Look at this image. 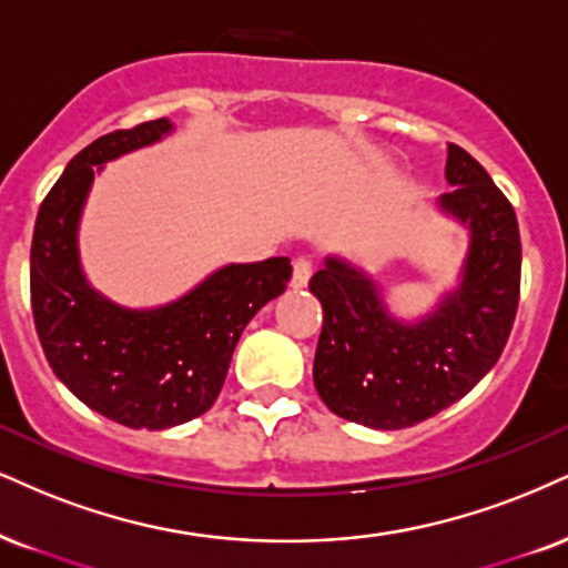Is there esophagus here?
<instances>
[{
  "label": "esophagus",
  "instance_id": "34e87169",
  "mask_svg": "<svg viewBox=\"0 0 568 568\" xmlns=\"http://www.w3.org/2000/svg\"><path fill=\"white\" fill-rule=\"evenodd\" d=\"M313 276V265L307 257H297L295 261V268H292V290H305L307 282H311Z\"/></svg>",
  "mask_w": 568,
  "mask_h": 568
}]
</instances>
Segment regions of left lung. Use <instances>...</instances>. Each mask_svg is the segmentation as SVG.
Masks as SVG:
<instances>
[{
	"label": "left lung",
	"mask_w": 568,
	"mask_h": 568,
	"mask_svg": "<svg viewBox=\"0 0 568 568\" xmlns=\"http://www.w3.org/2000/svg\"><path fill=\"white\" fill-rule=\"evenodd\" d=\"M437 210L468 231L458 286L416 321L392 316L363 265L328 255L311 292L324 307L313 382L326 408L368 429H405L466 395L500 358L519 307L516 213L477 160L447 144Z\"/></svg>",
	"instance_id": "8db88e82"
}]
</instances>
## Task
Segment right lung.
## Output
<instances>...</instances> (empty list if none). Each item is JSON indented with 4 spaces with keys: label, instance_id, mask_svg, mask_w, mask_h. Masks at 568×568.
Returning a JSON list of instances; mask_svg holds the SVG:
<instances>
[{
    "label": "right lung",
    "instance_id": "add662e5",
    "mask_svg": "<svg viewBox=\"0 0 568 568\" xmlns=\"http://www.w3.org/2000/svg\"><path fill=\"white\" fill-rule=\"evenodd\" d=\"M171 131L160 118L81 150L41 202L31 244L33 324L54 376L104 418L150 432L215 403L244 326L292 276L290 257L229 263L158 307H125L89 284L79 226L94 176Z\"/></svg>",
    "mask_w": 568,
    "mask_h": 568
}]
</instances>
